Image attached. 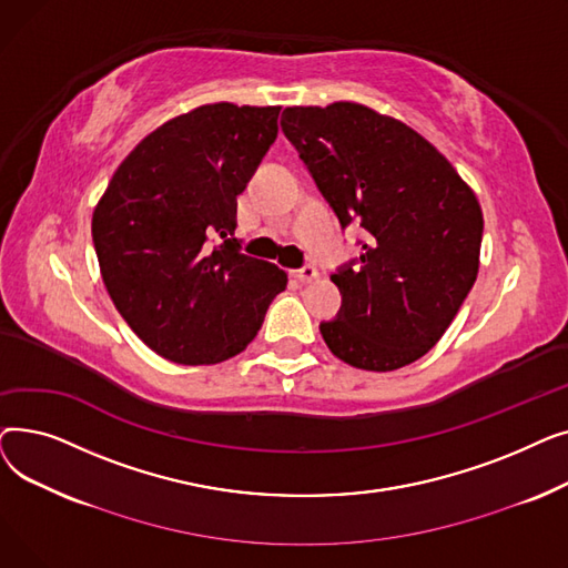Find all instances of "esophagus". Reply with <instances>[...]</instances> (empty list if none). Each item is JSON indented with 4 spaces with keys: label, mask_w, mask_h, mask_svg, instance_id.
<instances>
[{
    "label": "esophagus",
    "mask_w": 568,
    "mask_h": 568,
    "mask_svg": "<svg viewBox=\"0 0 568 568\" xmlns=\"http://www.w3.org/2000/svg\"><path fill=\"white\" fill-rule=\"evenodd\" d=\"M292 276L300 281V283H311V281H315V278H320V272L317 268L313 266V264H306V266H302V268H296V272H292Z\"/></svg>",
    "instance_id": "1"
}]
</instances>
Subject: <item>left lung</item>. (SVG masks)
I'll return each mask as SVG.
<instances>
[{
  "instance_id": "8db88e82",
  "label": "left lung",
  "mask_w": 568,
  "mask_h": 568,
  "mask_svg": "<svg viewBox=\"0 0 568 568\" xmlns=\"http://www.w3.org/2000/svg\"><path fill=\"white\" fill-rule=\"evenodd\" d=\"M281 126L341 225L368 232L332 274L343 304L320 324L326 347L375 373L422 359L479 274V200L426 138L362 103L285 108Z\"/></svg>"
}]
</instances>
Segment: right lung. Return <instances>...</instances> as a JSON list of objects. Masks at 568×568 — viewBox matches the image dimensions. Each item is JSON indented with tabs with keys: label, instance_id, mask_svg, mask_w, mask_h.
<instances>
[{
	"label": "right lung",
	"instance_id": "right-lung-1",
	"mask_svg": "<svg viewBox=\"0 0 568 568\" xmlns=\"http://www.w3.org/2000/svg\"><path fill=\"white\" fill-rule=\"evenodd\" d=\"M278 112L212 103L170 119L122 161L94 209L110 300L163 359L209 366L244 352L287 285L283 268L244 255L232 236L236 195L274 144Z\"/></svg>",
	"mask_w": 568,
	"mask_h": 568
}]
</instances>
